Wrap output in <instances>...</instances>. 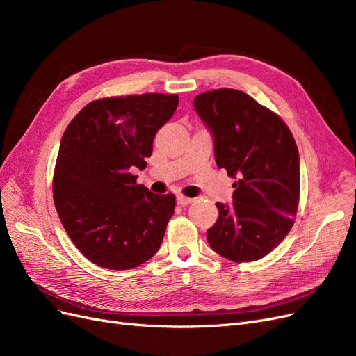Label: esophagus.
I'll list each match as a JSON object with an SVG mask.
<instances>
[{
    "label": "esophagus",
    "instance_id": "1",
    "mask_svg": "<svg viewBox=\"0 0 356 356\" xmlns=\"http://www.w3.org/2000/svg\"><path fill=\"white\" fill-rule=\"evenodd\" d=\"M191 202H193V199H190V197H186V196H182V195L177 196V203L181 204V207H186V204H190Z\"/></svg>",
    "mask_w": 356,
    "mask_h": 356
}]
</instances>
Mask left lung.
<instances>
[{"label": "left lung", "mask_w": 356, "mask_h": 356, "mask_svg": "<svg viewBox=\"0 0 356 356\" xmlns=\"http://www.w3.org/2000/svg\"><path fill=\"white\" fill-rule=\"evenodd\" d=\"M195 110L213 135L218 168L236 178L233 204L217 203L208 243L234 263L260 260L294 224L300 200L294 136L281 117L241 90L200 93Z\"/></svg>", "instance_id": "8db88e82"}]
</instances>
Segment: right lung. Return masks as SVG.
<instances>
[{
	"label": "right lung",
	"mask_w": 356,
	"mask_h": 356,
	"mask_svg": "<svg viewBox=\"0 0 356 356\" xmlns=\"http://www.w3.org/2000/svg\"><path fill=\"white\" fill-rule=\"evenodd\" d=\"M178 95L144 93L89 102L62 136L53 200L79 251L110 270L149 260L174 215L175 196L136 184L153 139L178 106Z\"/></svg>",
	"instance_id": "right-lung-1"
}]
</instances>
